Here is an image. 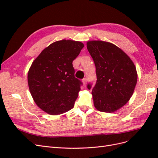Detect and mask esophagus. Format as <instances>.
I'll return each instance as SVG.
<instances>
[{
    "mask_svg": "<svg viewBox=\"0 0 158 158\" xmlns=\"http://www.w3.org/2000/svg\"><path fill=\"white\" fill-rule=\"evenodd\" d=\"M82 82H83V84H84V87H85V85H86V83H87V79L84 78L82 80Z\"/></svg>",
    "mask_w": 158,
    "mask_h": 158,
    "instance_id": "1",
    "label": "esophagus"
}]
</instances>
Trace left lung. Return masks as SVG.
Listing matches in <instances>:
<instances>
[{"instance_id":"1","label":"left lung","mask_w":158,"mask_h":158,"mask_svg":"<svg viewBox=\"0 0 158 158\" xmlns=\"http://www.w3.org/2000/svg\"><path fill=\"white\" fill-rule=\"evenodd\" d=\"M87 49L94 61L97 81L92 89L95 107L113 113L129 101L137 82L135 64L125 52L111 43L87 42ZM92 84H88L89 89Z\"/></svg>"}]
</instances>
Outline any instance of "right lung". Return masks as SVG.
Segmentation results:
<instances>
[{
  "mask_svg": "<svg viewBox=\"0 0 158 158\" xmlns=\"http://www.w3.org/2000/svg\"><path fill=\"white\" fill-rule=\"evenodd\" d=\"M84 46L80 41H57L32 63L27 74L28 86L33 101L47 113L57 115L74 107L82 83L74 77L73 62Z\"/></svg>",
  "mask_w": 158,
  "mask_h": 158,
  "instance_id": "right-lung-1",
  "label": "right lung"
}]
</instances>
